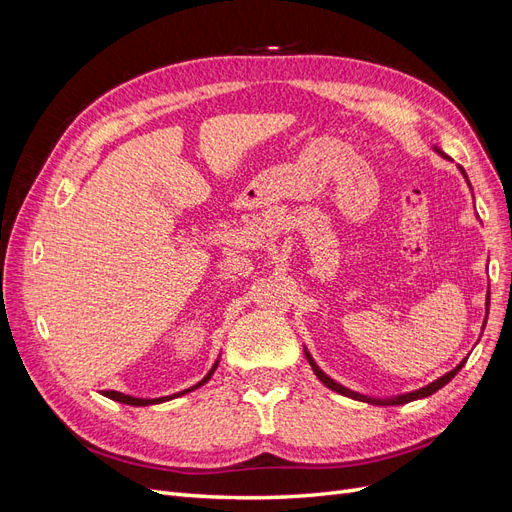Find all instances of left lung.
Masks as SVG:
<instances>
[{
	"label": "left lung",
	"mask_w": 512,
	"mask_h": 512,
	"mask_svg": "<svg viewBox=\"0 0 512 512\" xmlns=\"http://www.w3.org/2000/svg\"><path fill=\"white\" fill-rule=\"evenodd\" d=\"M436 149L442 158H446L448 160V156L444 151H440L438 147H433ZM461 173H463V177H466V181H468V175H466V170L461 168ZM468 185H470V181H468ZM487 314H489V292H487ZM483 329H485V324H483ZM305 356H307V361H309V365H312V369H314V374L318 376V380L327 386V389H331V391H335V393H339V395H346V397H350V399H356V401H365V404H374V406H401V404H408V401H414V399H423V397H429V395H433L436 391H440L444 384H448L451 382L455 376H457V371L463 367V363H466V359H463L455 369H451L448 371V374H444L442 378H438V380H433L431 384H427V386H423V389H418V391H412V393H406V395H397V397H386V399H378V397H367V395H361V393H356V391H350V389H346V386H342L339 382H335L333 378H329L327 374H324V371L316 365V361L312 359V354L307 352V348H305Z\"/></svg>",
	"instance_id": "8db88e82"
}]
</instances>
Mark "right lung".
Listing matches in <instances>:
<instances>
[{"instance_id":"obj_1","label":"right lung","mask_w":512,"mask_h":512,"mask_svg":"<svg viewBox=\"0 0 512 512\" xmlns=\"http://www.w3.org/2000/svg\"><path fill=\"white\" fill-rule=\"evenodd\" d=\"M218 363L220 361H215L213 363V367L209 369V374L200 380L198 384H194V386H190V389H185V391H181V393H175V395H168V397H158V399H141V397H132V395H123V393H119V391H104L102 395L104 397H108V399H113V401H119V404H128V406H153V404H162V401H168V399H175V397H181V395H185V393H192V391H196L198 386H203L207 380H211V376H213V371L218 369Z\"/></svg>"}]
</instances>
